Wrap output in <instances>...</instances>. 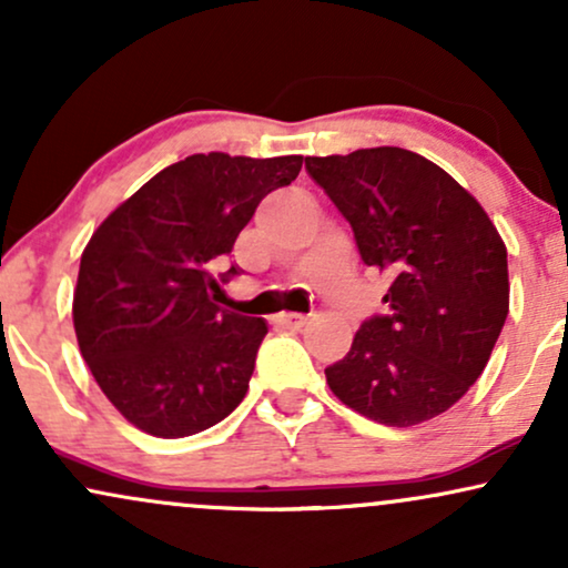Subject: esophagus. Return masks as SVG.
Here are the masks:
<instances>
[{
	"mask_svg": "<svg viewBox=\"0 0 568 568\" xmlns=\"http://www.w3.org/2000/svg\"><path fill=\"white\" fill-rule=\"evenodd\" d=\"M276 324H282L284 328H303L307 324V316H303V313H278Z\"/></svg>",
	"mask_w": 568,
	"mask_h": 568,
	"instance_id": "1",
	"label": "esophagus"
}]
</instances>
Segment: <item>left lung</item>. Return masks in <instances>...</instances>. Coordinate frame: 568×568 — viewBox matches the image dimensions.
<instances>
[{
	"mask_svg": "<svg viewBox=\"0 0 568 568\" xmlns=\"http://www.w3.org/2000/svg\"><path fill=\"white\" fill-rule=\"evenodd\" d=\"M353 226L363 263L389 276L387 316L363 321L326 382L384 426L445 413L485 371L508 316V252L450 173L400 146L305 158Z\"/></svg>",
	"mask_w": 568,
	"mask_h": 568,
	"instance_id": "obj_1",
	"label": "left lung"
}]
</instances>
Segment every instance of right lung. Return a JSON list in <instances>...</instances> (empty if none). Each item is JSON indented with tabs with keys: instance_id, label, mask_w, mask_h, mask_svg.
I'll use <instances>...</instances> for the list:
<instances>
[{
	"instance_id": "add662e5",
	"label": "right lung",
	"mask_w": 568,
	"mask_h": 568,
	"mask_svg": "<svg viewBox=\"0 0 568 568\" xmlns=\"http://www.w3.org/2000/svg\"><path fill=\"white\" fill-rule=\"evenodd\" d=\"M300 168L303 155H189L91 234L73 292L75 339L100 389L136 429L189 437L244 400L268 326L213 303V268L265 194L290 186ZM236 273L231 265L223 278Z\"/></svg>"
}]
</instances>
